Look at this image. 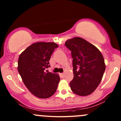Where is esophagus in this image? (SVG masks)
I'll return each instance as SVG.
<instances>
[{"mask_svg": "<svg viewBox=\"0 0 121 121\" xmlns=\"http://www.w3.org/2000/svg\"><path fill=\"white\" fill-rule=\"evenodd\" d=\"M60 76H61V77H62V78H63V77H64V73H61V74H60Z\"/></svg>", "mask_w": 121, "mask_h": 121, "instance_id": "esophagus-1", "label": "esophagus"}]
</instances>
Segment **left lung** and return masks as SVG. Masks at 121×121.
I'll return each mask as SVG.
<instances>
[{"label":"left lung","mask_w":121,"mask_h":121,"mask_svg":"<svg viewBox=\"0 0 121 121\" xmlns=\"http://www.w3.org/2000/svg\"><path fill=\"white\" fill-rule=\"evenodd\" d=\"M65 46L71 51L74 77L70 89L85 96L92 93L101 82L105 70L103 56L94 45L81 37L68 40Z\"/></svg>","instance_id":"1"}]
</instances>
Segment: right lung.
<instances>
[{"mask_svg":"<svg viewBox=\"0 0 121 121\" xmlns=\"http://www.w3.org/2000/svg\"><path fill=\"white\" fill-rule=\"evenodd\" d=\"M58 47L55 43H36L19 56L18 72L28 89L38 98H49L57 88L59 75L44 70L50 67L51 56Z\"/></svg>","mask_w":121,"mask_h":121,"instance_id":"right-lung-1","label":"right lung"}]
</instances>
